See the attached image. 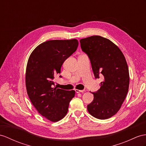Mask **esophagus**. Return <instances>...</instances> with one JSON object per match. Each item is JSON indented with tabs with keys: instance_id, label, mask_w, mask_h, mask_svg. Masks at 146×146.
<instances>
[{
	"instance_id": "34e87169",
	"label": "esophagus",
	"mask_w": 146,
	"mask_h": 146,
	"mask_svg": "<svg viewBox=\"0 0 146 146\" xmlns=\"http://www.w3.org/2000/svg\"><path fill=\"white\" fill-rule=\"evenodd\" d=\"M75 91L76 93H80V92H81V93H83V92H85L84 90H78V89H76Z\"/></svg>"
}]
</instances>
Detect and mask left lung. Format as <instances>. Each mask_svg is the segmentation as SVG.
I'll list each match as a JSON object with an SVG mask.
<instances>
[{
  "mask_svg": "<svg viewBox=\"0 0 146 146\" xmlns=\"http://www.w3.org/2000/svg\"><path fill=\"white\" fill-rule=\"evenodd\" d=\"M80 46L90 59L95 79L104 76L100 88L87 105L96 118L106 119L119 111L125 100L129 84V69L121 51L108 39L92 36L80 40Z\"/></svg>",
  "mask_w": 146,
  "mask_h": 146,
  "instance_id": "1",
  "label": "left lung"
}]
</instances>
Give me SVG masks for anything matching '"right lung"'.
<instances>
[{
  "instance_id": "1",
  "label": "right lung",
  "mask_w": 146,
  "mask_h": 146,
  "mask_svg": "<svg viewBox=\"0 0 146 146\" xmlns=\"http://www.w3.org/2000/svg\"><path fill=\"white\" fill-rule=\"evenodd\" d=\"M78 45L76 39L47 41L38 46L28 59L25 77L28 95L38 113L51 121H58L66 115L75 96L74 90L54 88L52 85L62 64Z\"/></svg>"
}]
</instances>
